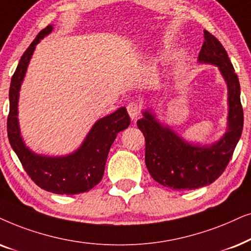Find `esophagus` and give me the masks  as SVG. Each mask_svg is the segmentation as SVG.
Listing matches in <instances>:
<instances>
[{
  "instance_id": "1",
  "label": "esophagus",
  "mask_w": 251,
  "mask_h": 251,
  "mask_svg": "<svg viewBox=\"0 0 251 251\" xmlns=\"http://www.w3.org/2000/svg\"><path fill=\"white\" fill-rule=\"evenodd\" d=\"M127 111L132 119H136L141 113V106L138 102H131L127 104Z\"/></svg>"
}]
</instances>
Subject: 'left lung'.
<instances>
[{
	"mask_svg": "<svg viewBox=\"0 0 251 251\" xmlns=\"http://www.w3.org/2000/svg\"><path fill=\"white\" fill-rule=\"evenodd\" d=\"M199 62L218 66L227 83L228 117L227 129L219 141L210 146L185 141L168 126L156 120L149 110L138 120L146 140V165L153 180L175 190H189L208 186L225 171L243 128V109L240 82L222 43L204 31V42Z\"/></svg>",
	"mask_w": 251,
	"mask_h": 251,
	"instance_id": "obj_1",
	"label": "left lung"
}]
</instances>
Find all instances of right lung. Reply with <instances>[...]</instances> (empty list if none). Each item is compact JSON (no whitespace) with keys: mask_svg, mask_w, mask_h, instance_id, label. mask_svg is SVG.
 Wrapping results in <instances>:
<instances>
[{"mask_svg":"<svg viewBox=\"0 0 251 251\" xmlns=\"http://www.w3.org/2000/svg\"><path fill=\"white\" fill-rule=\"evenodd\" d=\"M52 31L48 25L36 35L11 78L9 91L10 110L6 122L9 142L18 156L23 168L40 188L61 195H75L88 192L101 181L110 147L117 134L131 124L127 110L120 108L111 115L99 119L91 128L82 145L66 156L51 157L38 155L25 146L18 123L19 91L35 46Z\"/></svg>","mask_w":251,"mask_h":251,"instance_id":"right-lung-1","label":"right lung"}]
</instances>
